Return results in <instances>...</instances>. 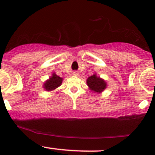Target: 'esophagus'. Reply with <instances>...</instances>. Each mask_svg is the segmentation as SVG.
<instances>
[{"instance_id":"1","label":"esophagus","mask_w":155,"mask_h":155,"mask_svg":"<svg viewBox=\"0 0 155 155\" xmlns=\"http://www.w3.org/2000/svg\"><path fill=\"white\" fill-rule=\"evenodd\" d=\"M73 75H74V76H78V75H79V74H78L77 71H74V72H73Z\"/></svg>"}]
</instances>
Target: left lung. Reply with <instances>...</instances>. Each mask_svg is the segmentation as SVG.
<instances>
[{
  "label": "left lung",
  "mask_w": 155,
  "mask_h": 155,
  "mask_svg": "<svg viewBox=\"0 0 155 155\" xmlns=\"http://www.w3.org/2000/svg\"><path fill=\"white\" fill-rule=\"evenodd\" d=\"M87 84L90 88V90H93L96 92H101L104 91L106 87V83L104 80L101 79L100 77H97L95 74L90 76L87 80Z\"/></svg>",
  "instance_id": "8db88e82"
}]
</instances>
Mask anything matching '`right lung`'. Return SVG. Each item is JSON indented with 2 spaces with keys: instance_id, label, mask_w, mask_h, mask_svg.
I'll return each mask as SVG.
<instances>
[{
  "instance_id": "obj_1",
  "label": "right lung",
  "mask_w": 155,
  "mask_h": 155,
  "mask_svg": "<svg viewBox=\"0 0 155 155\" xmlns=\"http://www.w3.org/2000/svg\"><path fill=\"white\" fill-rule=\"evenodd\" d=\"M62 81H63L62 78L57 76L55 74H53L50 79L48 80L47 81H46V83H44V88L47 91L54 90L61 85Z\"/></svg>"
}]
</instances>
